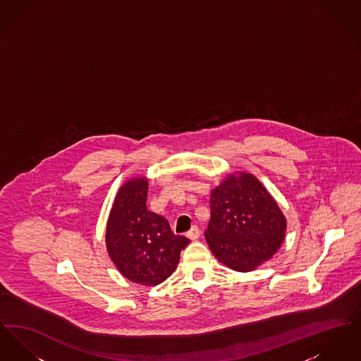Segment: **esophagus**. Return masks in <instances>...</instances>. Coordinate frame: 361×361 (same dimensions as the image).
<instances>
[{"label": "esophagus", "instance_id": "obj_1", "mask_svg": "<svg viewBox=\"0 0 361 361\" xmlns=\"http://www.w3.org/2000/svg\"><path fill=\"white\" fill-rule=\"evenodd\" d=\"M189 240H197L200 237V228L197 226H192V228L187 233Z\"/></svg>", "mask_w": 361, "mask_h": 361}]
</instances>
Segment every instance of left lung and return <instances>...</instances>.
I'll use <instances>...</instances> for the list:
<instances>
[{"label":"left lung","mask_w":361,"mask_h":361,"mask_svg":"<svg viewBox=\"0 0 361 361\" xmlns=\"http://www.w3.org/2000/svg\"><path fill=\"white\" fill-rule=\"evenodd\" d=\"M207 243L214 256L237 272L268 261L284 240L287 222L269 192L250 173L230 174L209 197Z\"/></svg>","instance_id":"8db88e82"}]
</instances>
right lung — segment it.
I'll return each mask as SVG.
<instances>
[{
	"mask_svg": "<svg viewBox=\"0 0 361 361\" xmlns=\"http://www.w3.org/2000/svg\"><path fill=\"white\" fill-rule=\"evenodd\" d=\"M147 178L121 185L106 224V250L126 279L157 286L177 268L180 252L190 240L176 235L169 222L146 207Z\"/></svg>",
	"mask_w": 361,
	"mask_h": 361,
	"instance_id": "add662e5",
	"label": "right lung"
}]
</instances>
